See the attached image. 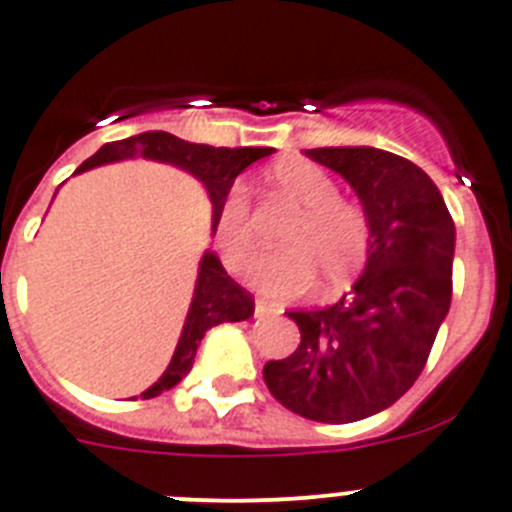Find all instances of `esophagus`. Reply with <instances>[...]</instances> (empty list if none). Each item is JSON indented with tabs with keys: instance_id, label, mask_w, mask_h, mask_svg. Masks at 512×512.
<instances>
[{
	"instance_id": "obj_1",
	"label": "esophagus",
	"mask_w": 512,
	"mask_h": 512,
	"mask_svg": "<svg viewBox=\"0 0 512 512\" xmlns=\"http://www.w3.org/2000/svg\"><path fill=\"white\" fill-rule=\"evenodd\" d=\"M274 312H277V307L271 305V302L256 300V305H253V315H256V318H264V315H274Z\"/></svg>"
}]
</instances>
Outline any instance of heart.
Instances as JSON below:
<instances>
[{
	"label": "heart",
	"instance_id": "b5f03b06",
	"mask_svg": "<svg viewBox=\"0 0 512 512\" xmlns=\"http://www.w3.org/2000/svg\"><path fill=\"white\" fill-rule=\"evenodd\" d=\"M274 184L302 207L284 235L287 248L266 251L248 266V277L271 297H295L318 282L341 287L364 266L372 246V223L359 202L338 197V184L312 161L292 158L274 169ZM217 246L228 269L238 271L256 246V217L243 184H233L217 207Z\"/></svg>",
	"mask_w": 512,
	"mask_h": 512
}]
</instances>
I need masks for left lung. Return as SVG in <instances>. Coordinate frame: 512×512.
<instances>
[{
    "label": "left lung",
    "mask_w": 512,
    "mask_h": 512,
    "mask_svg": "<svg viewBox=\"0 0 512 512\" xmlns=\"http://www.w3.org/2000/svg\"><path fill=\"white\" fill-rule=\"evenodd\" d=\"M305 156L354 187L372 246L364 274L336 305L287 312L300 346L269 361L264 382L302 418L354 423L390 408L423 372L451 305L456 230L431 176L408 158L369 146Z\"/></svg>",
    "instance_id": "obj_1"
}]
</instances>
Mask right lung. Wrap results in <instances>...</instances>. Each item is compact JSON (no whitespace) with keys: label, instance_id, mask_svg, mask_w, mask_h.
<instances>
[{"label":"right lung","instance_id":"add662e5","mask_svg":"<svg viewBox=\"0 0 512 512\" xmlns=\"http://www.w3.org/2000/svg\"><path fill=\"white\" fill-rule=\"evenodd\" d=\"M274 148H212L202 143H187L176 135L164 133V130H148V133L133 135V138L104 143L92 158H87L74 174L89 171L94 166L110 164V161H122V158H151L161 164L179 166L189 171L205 184L212 202V230H215L217 207L223 202L225 192L233 187L235 176L241 174L246 166H251L259 158L271 156ZM253 315V295L246 292L238 282L228 277L220 259L215 253L207 251L200 261V274H197V287H194L192 305H189L187 320H184L182 336L176 343V351L171 356V364L161 374L153 387L143 392V400L161 395L171 390L174 384L182 382L194 364L197 346L205 338L212 325L220 323H241Z\"/></svg>","mask_w":512,"mask_h":512}]
</instances>
